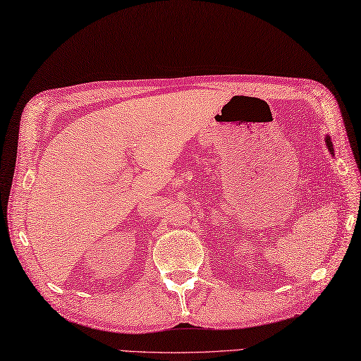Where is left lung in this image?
Masks as SVG:
<instances>
[{
	"instance_id": "8db88e82",
	"label": "left lung",
	"mask_w": 361,
	"mask_h": 361,
	"mask_svg": "<svg viewBox=\"0 0 361 361\" xmlns=\"http://www.w3.org/2000/svg\"><path fill=\"white\" fill-rule=\"evenodd\" d=\"M325 145H327L330 154L333 155V145H331V141H330V137H325Z\"/></svg>"
}]
</instances>
